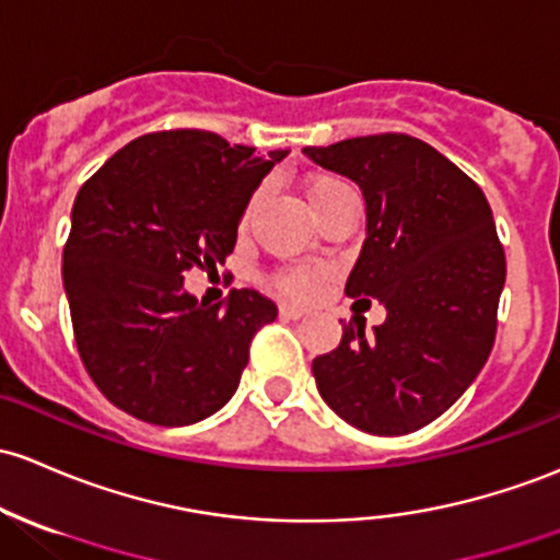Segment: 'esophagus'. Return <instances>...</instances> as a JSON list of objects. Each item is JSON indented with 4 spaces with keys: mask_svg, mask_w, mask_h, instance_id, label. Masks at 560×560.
<instances>
[{
    "mask_svg": "<svg viewBox=\"0 0 560 560\" xmlns=\"http://www.w3.org/2000/svg\"><path fill=\"white\" fill-rule=\"evenodd\" d=\"M280 317H285V320H302L304 310L293 304H280Z\"/></svg>",
    "mask_w": 560,
    "mask_h": 560,
    "instance_id": "esophagus-1",
    "label": "esophagus"
}]
</instances>
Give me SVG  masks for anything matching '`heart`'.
<instances>
[{"mask_svg":"<svg viewBox=\"0 0 560 560\" xmlns=\"http://www.w3.org/2000/svg\"><path fill=\"white\" fill-rule=\"evenodd\" d=\"M304 191L312 210H315V215H323L328 208L339 206V202L352 200V191L334 176L306 178ZM326 278L328 275L323 272V269H291V272L278 275V278H275V285L293 299H312L320 293L323 285H326Z\"/></svg>","mask_w":560,"mask_h":560,"instance_id":"heart-1","label":"heart"}]
</instances>
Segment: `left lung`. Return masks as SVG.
I'll return each instance as SVG.
<instances>
[{
	"label": "left lung",
	"mask_w": 560,
	"mask_h": 560,
	"mask_svg": "<svg viewBox=\"0 0 560 560\" xmlns=\"http://www.w3.org/2000/svg\"><path fill=\"white\" fill-rule=\"evenodd\" d=\"M304 154L360 186L365 240L345 293L387 320L345 326L312 360L323 400L371 435H406L465 393L489 360L504 250L480 186L419 138H347Z\"/></svg>",
	"instance_id": "8db88e82"
}]
</instances>
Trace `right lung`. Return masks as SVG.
<instances>
[{"label": "right lung", "mask_w": 560, "mask_h": 560, "mask_svg": "<svg viewBox=\"0 0 560 560\" xmlns=\"http://www.w3.org/2000/svg\"><path fill=\"white\" fill-rule=\"evenodd\" d=\"M285 154L162 130L119 149L80 189L63 291L82 363L125 413L184 427L230 402L250 339L278 306L248 288L200 304L184 272L224 264L250 197Z\"/></svg>", "instance_id": "add662e5"}]
</instances>
